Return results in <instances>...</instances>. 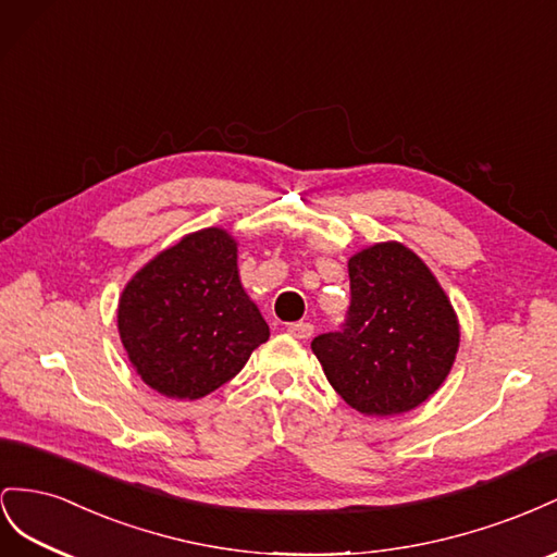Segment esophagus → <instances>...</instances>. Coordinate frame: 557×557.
Instances as JSON below:
<instances>
[{"label": "esophagus", "instance_id": "esophagus-1", "mask_svg": "<svg viewBox=\"0 0 557 557\" xmlns=\"http://www.w3.org/2000/svg\"><path fill=\"white\" fill-rule=\"evenodd\" d=\"M287 331L292 333L294 338L306 341V338H310L312 333H314V326H312L310 322H294V324H289V326H287Z\"/></svg>", "mask_w": 557, "mask_h": 557}]
</instances>
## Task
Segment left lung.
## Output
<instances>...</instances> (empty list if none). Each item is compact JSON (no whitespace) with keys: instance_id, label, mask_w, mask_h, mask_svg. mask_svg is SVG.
Listing matches in <instances>:
<instances>
[{"instance_id":"left-lung-1","label":"left lung","mask_w":557,"mask_h":557,"mask_svg":"<svg viewBox=\"0 0 557 557\" xmlns=\"http://www.w3.org/2000/svg\"><path fill=\"white\" fill-rule=\"evenodd\" d=\"M349 308L338 331L312 341L331 387L363 416H399L432 396L459 347L448 296L399 243L355 253Z\"/></svg>"}]
</instances>
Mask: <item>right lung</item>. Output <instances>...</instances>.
I'll return each instance as SVG.
<instances>
[{
	"label": "right lung",
	"instance_id": "1",
	"mask_svg": "<svg viewBox=\"0 0 557 557\" xmlns=\"http://www.w3.org/2000/svg\"><path fill=\"white\" fill-rule=\"evenodd\" d=\"M119 333L149 387L188 401L226 385L270 336L221 228L186 235L139 270L121 296Z\"/></svg>",
	"mask_w": 557,
	"mask_h": 557
}]
</instances>
